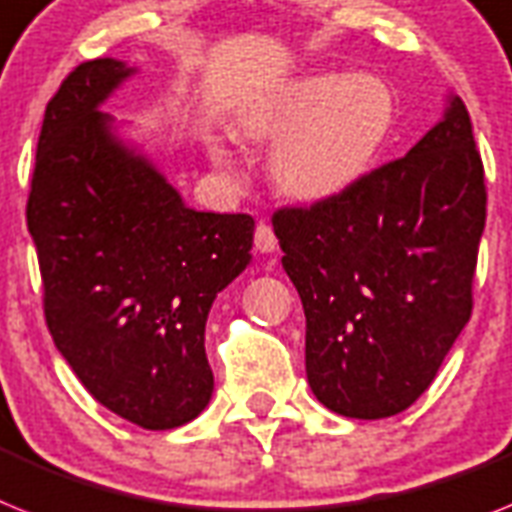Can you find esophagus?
I'll return each mask as SVG.
<instances>
[{
  "label": "esophagus",
  "mask_w": 512,
  "mask_h": 512,
  "mask_svg": "<svg viewBox=\"0 0 512 512\" xmlns=\"http://www.w3.org/2000/svg\"><path fill=\"white\" fill-rule=\"evenodd\" d=\"M253 246L261 253H272L277 248V238H274V230L266 222H259L256 225V232H253Z\"/></svg>",
  "instance_id": "obj_1"
}]
</instances>
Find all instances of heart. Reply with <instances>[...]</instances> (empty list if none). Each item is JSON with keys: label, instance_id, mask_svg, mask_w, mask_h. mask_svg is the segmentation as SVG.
I'll return each instance as SVG.
<instances>
[{"label": "heart", "instance_id": "b5f03b06", "mask_svg": "<svg viewBox=\"0 0 512 512\" xmlns=\"http://www.w3.org/2000/svg\"><path fill=\"white\" fill-rule=\"evenodd\" d=\"M392 122L395 99L384 80L311 73L246 104L235 133L248 143L277 141L269 159L277 190L301 204H324L366 175Z\"/></svg>", "mask_w": 512, "mask_h": 512}]
</instances>
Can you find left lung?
<instances>
[{"mask_svg":"<svg viewBox=\"0 0 512 512\" xmlns=\"http://www.w3.org/2000/svg\"><path fill=\"white\" fill-rule=\"evenodd\" d=\"M484 222V164L458 96L403 159L274 214L319 403L371 421L424 395L471 319Z\"/></svg>","mask_w":512,"mask_h":512,"instance_id":"1","label":"left lung"}]
</instances>
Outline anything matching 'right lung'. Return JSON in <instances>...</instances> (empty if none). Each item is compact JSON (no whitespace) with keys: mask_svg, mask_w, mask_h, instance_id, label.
Wrapping results in <instances>:
<instances>
[{"mask_svg":"<svg viewBox=\"0 0 512 512\" xmlns=\"http://www.w3.org/2000/svg\"><path fill=\"white\" fill-rule=\"evenodd\" d=\"M135 73L83 62L46 104L28 196L54 345L104 408L175 429L214 390L209 308L251 264L253 219L185 206L167 177L99 112Z\"/></svg>","mask_w":512,"mask_h":512,"instance_id":"add662e5","label":"right lung"}]
</instances>
